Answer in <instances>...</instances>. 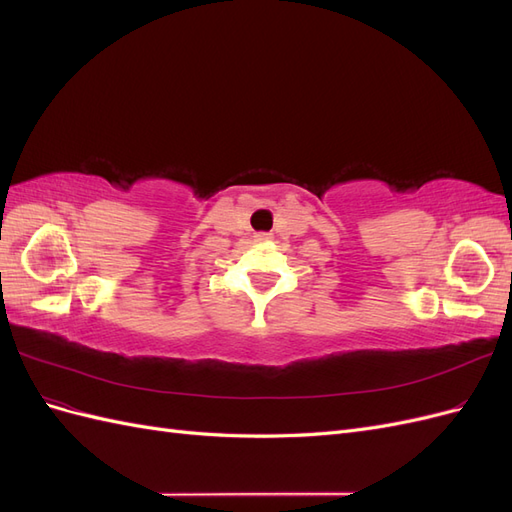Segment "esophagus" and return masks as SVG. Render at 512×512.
Masks as SVG:
<instances>
[{
    "label": "esophagus",
    "mask_w": 512,
    "mask_h": 512,
    "mask_svg": "<svg viewBox=\"0 0 512 512\" xmlns=\"http://www.w3.org/2000/svg\"><path fill=\"white\" fill-rule=\"evenodd\" d=\"M267 239H269L267 232H258V235H256V241H267Z\"/></svg>",
    "instance_id": "esophagus-1"
}]
</instances>
